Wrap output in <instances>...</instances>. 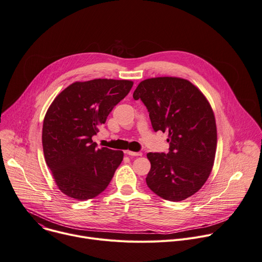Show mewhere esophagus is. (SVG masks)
<instances>
[{
    "label": "esophagus",
    "mask_w": 262,
    "mask_h": 262,
    "mask_svg": "<svg viewBox=\"0 0 262 262\" xmlns=\"http://www.w3.org/2000/svg\"><path fill=\"white\" fill-rule=\"evenodd\" d=\"M126 154H127L128 156H132V157L142 156V152H136V151H132V150H126Z\"/></svg>",
    "instance_id": "1"
}]
</instances>
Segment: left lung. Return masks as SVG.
I'll use <instances>...</instances> for the list:
<instances>
[{
	"mask_svg": "<svg viewBox=\"0 0 262 262\" xmlns=\"http://www.w3.org/2000/svg\"><path fill=\"white\" fill-rule=\"evenodd\" d=\"M149 112L156 132L168 133L169 152H148L146 184L160 198L184 201L208 180L215 159V116L202 91L180 77H155L141 81L134 92Z\"/></svg>",
	"mask_w": 262,
	"mask_h": 262,
	"instance_id": "obj_1",
	"label": "left lung"
}]
</instances>
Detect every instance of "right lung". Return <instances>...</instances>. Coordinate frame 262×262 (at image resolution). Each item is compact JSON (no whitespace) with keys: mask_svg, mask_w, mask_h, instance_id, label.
Segmentation results:
<instances>
[{"mask_svg":"<svg viewBox=\"0 0 262 262\" xmlns=\"http://www.w3.org/2000/svg\"><path fill=\"white\" fill-rule=\"evenodd\" d=\"M132 80L75 81L60 92L42 124L45 160L60 191L78 201L94 199L108 186L123 151L97 148L92 137L129 93Z\"/></svg>","mask_w":262,"mask_h":262,"instance_id":"right-lung-1","label":"right lung"}]
</instances>
